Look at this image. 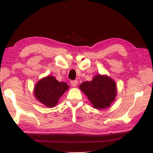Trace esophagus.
Listing matches in <instances>:
<instances>
[{
	"mask_svg": "<svg viewBox=\"0 0 153 153\" xmlns=\"http://www.w3.org/2000/svg\"><path fill=\"white\" fill-rule=\"evenodd\" d=\"M77 84H78V82L77 81V80H72V81H71V84L72 86L74 87H76Z\"/></svg>",
	"mask_w": 153,
	"mask_h": 153,
	"instance_id": "1",
	"label": "esophagus"
}]
</instances>
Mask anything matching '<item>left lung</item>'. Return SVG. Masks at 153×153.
<instances>
[{
  "label": "left lung",
  "mask_w": 153,
  "mask_h": 153,
  "mask_svg": "<svg viewBox=\"0 0 153 153\" xmlns=\"http://www.w3.org/2000/svg\"><path fill=\"white\" fill-rule=\"evenodd\" d=\"M79 88L97 109L108 108L117 96L116 83L107 75L98 74L92 81L83 82Z\"/></svg>",
  "instance_id": "8db88e82"
}]
</instances>
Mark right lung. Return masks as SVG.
Instances as JSON below:
<instances>
[{
  "mask_svg": "<svg viewBox=\"0 0 153 153\" xmlns=\"http://www.w3.org/2000/svg\"><path fill=\"white\" fill-rule=\"evenodd\" d=\"M68 89L65 82H60L54 76H48L36 83L33 95L42 105L52 108L57 105L59 98Z\"/></svg>",
  "mask_w": 153,
  "mask_h": 153,
  "instance_id": "obj_1",
  "label": "right lung"
}]
</instances>
